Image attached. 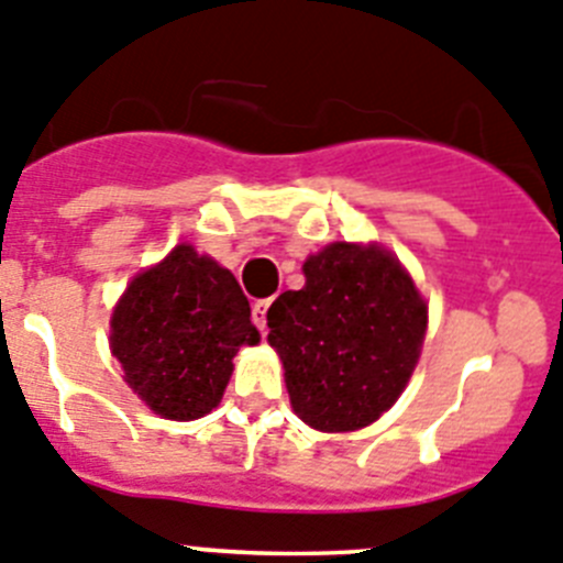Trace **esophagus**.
<instances>
[{"label":"esophagus","instance_id":"34e87169","mask_svg":"<svg viewBox=\"0 0 563 563\" xmlns=\"http://www.w3.org/2000/svg\"><path fill=\"white\" fill-rule=\"evenodd\" d=\"M269 306L272 300H257L255 306H252V322H255L261 331H266V313H269Z\"/></svg>","mask_w":563,"mask_h":563}]
</instances>
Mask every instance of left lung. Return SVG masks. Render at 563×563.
Returning a JSON list of instances; mask_svg holds the SVG:
<instances>
[{
	"label": "left lung",
	"instance_id": "8db88e82",
	"mask_svg": "<svg viewBox=\"0 0 563 563\" xmlns=\"http://www.w3.org/2000/svg\"><path fill=\"white\" fill-rule=\"evenodd\" d=\"M302 275L306 286L283 291L266 313L294 412L319 432L369 427L418 364L427 300L376 244H328Z\"/></svg>",
	"mask_w": 563,
	"mask_h": 563
}]
</instances>
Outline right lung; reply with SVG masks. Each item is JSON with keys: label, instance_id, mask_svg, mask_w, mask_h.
<instances>
[{"label": "right lung", "instance_id": "right-lung-1", "mask_svg": "<svg viewBox=\"0 0 563 563\" xmlns=\"http://www.w3.org/2000/svg\"><path fill=\"white\" fill-rule=\"evenodd\" d=\"M235 275L190 244L140 272L111 313V353L156 415L196 420L219 407L238 347L261 342Z\"/></svg>", "mask_w": 563, "mask_h": 563}]
</instances>
